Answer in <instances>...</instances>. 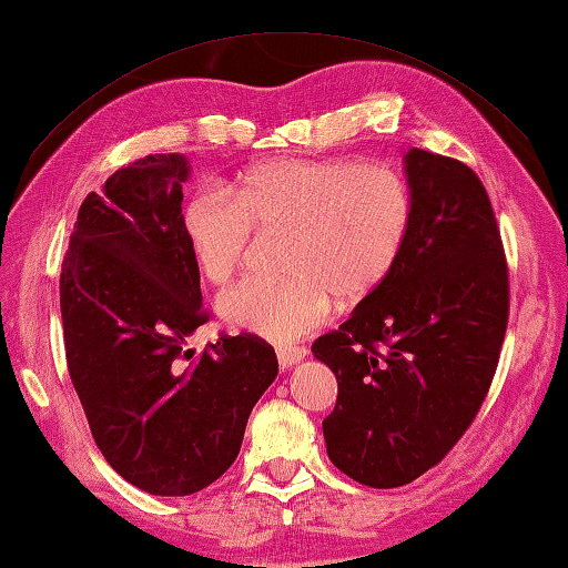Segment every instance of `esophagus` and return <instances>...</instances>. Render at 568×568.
Instances as JSON below:
<instances>
[{"instance_id": "34e87169", "label": "esophagus", "mask_w": 568, "mask_h": 568, "mask_svg": "<svg viewBox=\"0 0 568 568\" xmlns=\"http://www.w3.org/2000/svg\"><path fill=\"white\" fill-rule=\"evenodd\" d=\"M275 354H277V364H281L283 369H287V366H293L300 359H305L307 349L305 347H277Z\"/></svg>"}]
</instances>
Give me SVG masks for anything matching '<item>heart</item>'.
Here are the masks:
<instances>
[{"mask_svg":"<svg viewBox=\"0 0 568 568\" xmlns=\"http://www.w3.org/2000/svg\"><path fill=\"white\" fill-rule=\"evenodd\" d=\"M414 226L406 176L382 162L275 160L231 189L202 186L182 206V236L211 285L246 261L253 231H287L283 271L246 277L219 297L231 327L295 342L325 325L332 297L357 303L386 283Z\"/></svg>","mask_w":568,"mask_h":568,"instance_id":"1","label":"heart"}]
</instances>
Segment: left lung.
Returning a JSON list of instances; mask_svg holds the SVG:
<instances>
[{
  "label": "left lung",
  "mask_w": 568,
  "mask_h": 568,
  "mask_svg": "<svg viewBox=\"0 0 568 568\" xmlns=\"http://www.w3.org/2000/svg\"><path fill=\"white\" fill-rule=\"evenodd\" d=\"M414 226L386 283L313 352L337 376L327 455L362 485L402 487L446 458L480 410L509 317V271L468 164L410 148Z\"/></svg>",
  "instance_id": "obj_1"
}]
</instances>
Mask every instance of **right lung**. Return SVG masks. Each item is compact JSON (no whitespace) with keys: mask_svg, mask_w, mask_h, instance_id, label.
Here are the masks:
<instances>
[{"mask_svg":"<svg viewBox=\"0 0 568 568\" xmlns=\"http://www.w3.org/2000/svg\"><path fill=\"white\" fill-rule=\"evenodd\" d=\"M182 154H148L91 192L61 265L69 374L95 446L150 495L182 497L224 475L255 402L277 376L275 349L231 337L194 359L209 322L199 265L182 236Z\"/></svg>","mask_w":568,"mask_h":568,"instance_id":"obj_1","label":"right lung"}]
</instances>
